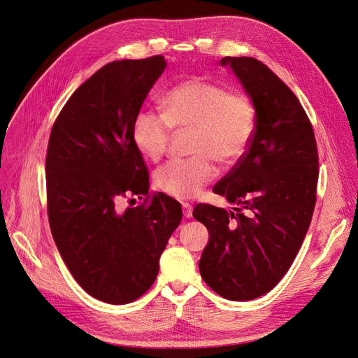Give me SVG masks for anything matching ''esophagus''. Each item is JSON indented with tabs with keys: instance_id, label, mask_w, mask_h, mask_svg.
<instances>
[{
	"instance_id": "1",
	"label": "esophagus",
	"mask_w": 358,
	"mask_h": 358,
	"mask_svg": "<svg viewBox=\"0 0 358 358\" xmlns=\"http://www.w3.org/2000/svg\"><path fill=\"white\" fill-rule=\"evenodd\" d=\"M182 212H183V216H185V218H191V216H192V206L189 203L183 201L182 203Z\"/></svg>"
}]
</instances>
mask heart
<instances>
[{
    "instance_id": "heart-1",
    "label": "heart",
    "mask_w": 358,
    "mask_h": 358,
    "mask_svg": "<svg viewBox=\"0 0 358 358\" xmlns=\"http://www.w3.org/2000/svg\"><path fill=\"white\" fill-rule=\"evenodd\" d=\"M162 115L138 112L131 137L143 157L158 161L166 154L171 129H191L188 159L171 161L155 175L161 191L175 199H192L216 176L215 159L224 166L239 162L252 142L255 110L241 92L203 78L182 80L161 99Z\"/></svg>"
}]
</instances>
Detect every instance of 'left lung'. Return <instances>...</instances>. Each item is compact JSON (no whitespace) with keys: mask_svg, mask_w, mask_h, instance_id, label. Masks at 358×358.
Returning a JSON list of instances; mask_svg holds the SVG:
<instances>
[{"mask_svg":"<svg viewBox=\"0 0 358 358\" xmlns=\"http://www.w3.org/2000/svg\"><path fill=\"white\" fill-rule=\"evenodd\" d=\"M221 64L251 96L255 131L245 157L213 187L237 208L200 203L192 216L209 231L199 263L204 282L245 301L275 288L294 262L317 201L318 149L305 109L272 70L249 57Z\"/></svg>","mask_w":358,"mask_h":358,"instance_id":"1","label":"left lung"}]
</instances>
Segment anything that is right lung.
I'll return each mask as SVG.
<instances>
[{"instance_id": "obj_1", "label": "right lung", "mask_w": 358, "mask_h": 358, "mask_svg": "<svg viewBox=\"0 0 358 358\" xmlns=\"http://www.w3.org/2000/svg\"><path fill=\"white\" fill-rule=\"evenodd\" d=\"M166 59L106 64L83 82L52 127L46 154L49 225L73 278L110 305L131 303L155 282L159 257L182 220L180 204L149 194L131 128ZM147 199L122 213L118 201Z\"/></svg>"}]
</instances>
